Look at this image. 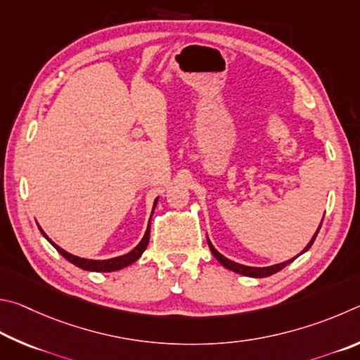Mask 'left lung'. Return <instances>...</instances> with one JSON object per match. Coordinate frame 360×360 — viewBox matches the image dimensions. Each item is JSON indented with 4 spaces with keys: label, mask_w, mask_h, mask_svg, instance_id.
<instances>
[{
    "label": "left lung",
    "mask_w": 360,
    "mask_h": 360,
    "mask_svg": "<svg viewBox=\"0 0 360 360\" xmlns=\"http://www.w3.org/2000/svg\"><path fill=\"white\" fill-rule=\"evenodd\" d=\"M321 224H323V221H321ZM321 224H319L318 231L314 232V236H313V238L310 240V243L307 245V247L304 248V251H302L300 255H304L305 251L310 250V247H311L313 242H314V238H316L318 232H319V229H321ZM207 243H209V248H210V251H212V255L217 257L218 262L221 264L223 267L229 269V270H232V272H236V274L245 275V276H253V278H264V276H270V275H274V274H276V272H280V270L285 269V267L288 266V264H291V262L295 259V257H299V255H297L295 257H292V259H289V261H286V262H281V264H275V266H270V267H250V266H243V264H238V262L231 261V259H228V257H224L221 253H218V251L215 250V247H213V245H212V242L209 240V237H207Z\"/></svg>",
    "instance_id": "8db88e82"
}]
</instances>
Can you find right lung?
I'll return each instance as SVG.
<instances>
[{"mask_svg": "<svg viewBox=\"0 0 360 360\" xmlns=\"http://www.w3.org/2000/svg\"><path fill=\"white\" fill-rule=\"evenodd\" d=\"M158 204V198L155 199V204H153V210H151V215H153L155 212V207ZM150 221H151V217H150ZM150 221H148V226H147V231H145V234L142 237V240L139 242L137 247L134 250H131L129 253H126L123 256H117V257H112V259H104V261H94V259H85V257H79V256H74L71 253H68V251H65L63 248H60L58 245L53 243L50 238L46 236V232H44L41 228V232L42 236L47 238V240L53 245L55 250L58 251V253L65 257V259H68L71 264H74V266H77L80 269L84 270H90V272H115V270H120V269H124L131 266L132 262H136L139 257L142 256V253L145 251V248H147L148 245V240H150Z\"/></svg>", "mask_w": 360, "mask_h": 360, "instance_id": "obj_1", "label": "right lung"}]
</instances>
